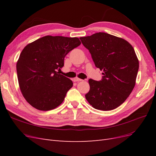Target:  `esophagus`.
<instances>
[{"instance_id":"1","label":"esophagus","mask_w":156,"mask_h":156,"mask_svg":"<svg viewBox=\"0 0 156 156\" xmlns=\"http://www.w3.org/2000/svg\"><path fill=\"white\" fill-rule=\"evenodd\" d=\"M83 81L82 79H79V78H77V77H75V78L73 79V81L74 82H79V81Z\"/></svg>"}]
</instances>
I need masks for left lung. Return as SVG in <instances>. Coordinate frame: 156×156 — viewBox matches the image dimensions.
I'll list each match as a JSON object with an SVG mask.
<instances>
[{"label":"left lung","instance_id":"8db88e82","mask_svg":"<svg viewBox=\"0 0 156 156\" xmlns=\"http://www.w3.org/2000/svg\"><path fill=\"white\" fill-rule=\"evenodd\" d=\"M80 40L96 66L103 71L101 81L89 79L87 100L96 109H115L126 101L135 85L139 64L135 50L128 41L105 32Z\"/></svg>","mask_w":156,"mask_h":156}]
</instances>
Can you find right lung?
I'll return each instance as SVG.
<instances>
[{
    "mask_svg": "<svg viewBox=\"0 0 156 156\" xmlns=\"http://www.w3.org/2000/svg\"><path fill=\"white\" fill-rule=\"evenodd\" d=\"M81 45L78 37L45 36L25 47L16 68L23 96L30 105L40 111L59 106L73 82L59 74L66 55Z\"/></svg>",
    "mask_w": 156,
    "mask_h": 156,
    "instance_id": "right-lung-1",
    "label": "right lung"
}]
</instances>
